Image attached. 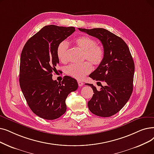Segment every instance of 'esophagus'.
<instances>
[{
    "instance_id": "obj_1",
    "label": "esophagus",
    "mask_w": 154,
    "mask_h": 154,
    "mask_svg": "<svg viewBox=\"0 0 154 154\" xmlns=\"http://www.w3.org/2000/svg\"><path fill=\"white\" fill-rule=\"evenodd\" d=\"M77 82H78V85H79V86H80V87H82V86H83V85H84V82H83L82 81H77Z\"/></svg>"
}]
</instances>
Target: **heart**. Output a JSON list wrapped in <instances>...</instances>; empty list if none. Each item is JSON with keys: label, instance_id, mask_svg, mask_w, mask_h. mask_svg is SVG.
I'll use <instances>...</instances> for the list:
<instances>
[{"label": "heart", "instance_id": "heart-1", "mask_svg": "<svg viewBox=\"0 0 154 154\" xmlns=\"http://www.w3.org/2000/svg\"><path fill=\"white\" fill-rule=\"evenodd\" d=\"M75 44L84 51L83 59L87 60L92 65L97 66L101 64L104 57L103 46L96 43L93 38L82 36L75 39ZM69 45L65 41L60 43L57 48V55L59 60L62 63H66L68 58ZM92 66L88 62L81 64H71L65 68V73L68 75L79 80H81L92 71Z\"/></svg>", "mask_w": 154, "mask_h": 154}]
</instances>
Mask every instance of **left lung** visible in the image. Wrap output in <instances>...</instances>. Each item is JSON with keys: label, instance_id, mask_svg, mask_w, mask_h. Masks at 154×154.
Here are the masks:
<instances>
[{"label": "left lung", "instance_id": "8db88e82", "mask_svg": "<svg viewBox=\"0 0 154 154\" xmlns=\"http://www.w3.org/2000/svg\"><path fill=\"white\" fill-rule=\"evenodd\" d=\"M79 29L99 39L104 50L102 63L89 77L98 82H105L106 85H101L100 90H97L93 84H85L94 93L88 102V108L95 115L111 116L123 108L133 91L135 65L129 48L121 38L107 29Z\"/></svg>", "mask_w": 154, "mask_h": 154}]
</instances>
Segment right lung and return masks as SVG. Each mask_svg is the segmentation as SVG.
<instances>
[{
	"mask_svg": "<svg viewBox=\"0 0 154 154\" xmlns=\"http://www.w3.org/2000/svg\"><path fill=\"white\" fill-rule=\"evenodd\" d=\"M75 31L74 27L45 26L26 43L21 55L19 84L31 111L39 117L55 119L66 111L65 100L77 89L76 80L64 76L58 82L52 73L59 63L58 44Z\"/></svg>",
	"mask_w": 154,
	"mask_h": 154,
	"instance_id": "add662e5",
	"label": "right lung"
}]
</instances>
